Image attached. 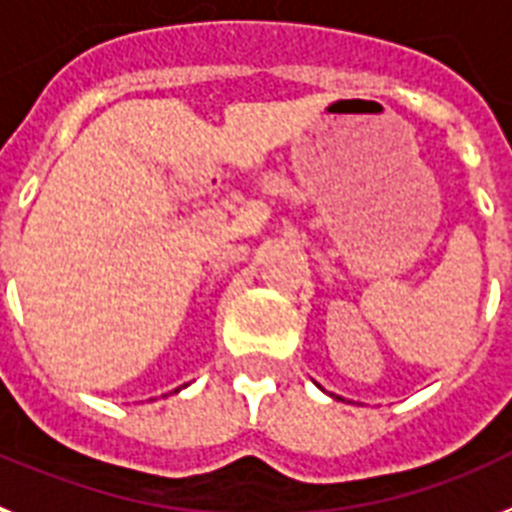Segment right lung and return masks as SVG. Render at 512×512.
<instances>
[{
  "label": "right lung",
  "mask_w": 512,
  "mask_h": 512,
  "mask_svg": "<svg viewBox=\"0 0 512 512\" xmlns=\"http://www.w3.org/2000/svg\"><path fill=\"white\" fill-rule=\"evenodd\" d=\"M175 392H177V390H175Z\"/></svg>",
  "instance_id": "obj_1"
}]
</instances>
